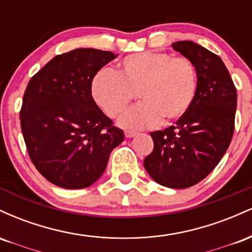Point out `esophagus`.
Returning a JSON list of instances; mask_svg holds the SVG:
<instances>
[{
	"instance_id": "1",
	"label": "esophagus",
	"mask_w": 252,
	"mask_h": 252,
	"mask_svg": "<svg viewBox=\"0 0 252 252\" xmlns=\"http://www.w3.org/2000/svg\"><path fill=\"white\" fill-rule=\"evenodd\" d=\"M124 135H126V138L134 137L136 135V131H132V130H126V131H124Z\"/></svg>"
}]
</instances>
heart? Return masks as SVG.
Returning a JSON list of instances; mask_svg holds the SVG:
<instances>
[{
  "label": "heart",
  "mask_w": 252,
  "mask_h": 252,
  "mask_svg": "<svg viewBox=\"0 0 252 252\" xmlns=\"http://www.w3.org/2000/svg\"><path fill=\"white\" fill-rule=\"evenodd\" d=\"M196 89L198 74L189 59L152 51L124 58L118 73L102 68L91 84L94 102L111 118L122 116L138 94L142 103L121 120L130 129L179 120L192 105Z\"/></svg>",
  "instance_id": "heart-1"
}]
</instances>
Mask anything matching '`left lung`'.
I'll use <instances>...</instances> for the list:
<instances>
[{
	"mask_svg": "<svg viewBox=\"0 0 252 252\" xmlns=\"http://www.w3.org/2000/svg\"><path fill=\"white\" fill-rule=\"evenodd\" d=\"M172 47L194 63L198 89L175 126L150 132L154 149L143 164L158 184L181 189L206 178L227 150L235 130L237 90L217 54L193 41Z\"/></svg>",
	"mask_w": 252,
	"mask_h": 252,
	"instance_id": "1",
	"label": "left lung"
}]
</instances>
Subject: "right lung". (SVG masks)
<instances>
[{
	"mask_svg": "<svg viewBox=\"0 0 252 252\" xmlns=\"http://www.w3.org/2000/svg\"><path fill=\"white\" fill-rule=\"evenodd\" d=\"M117 54L77 48L59 54L32 77L20 111L32 162L56 186L80 189L102 176L123 130L97 106L91 84Z\"/></svg>",
	"mask_w": 252,
	"mask_h": 252,
	"instance_id": "obj_1",
	"label": "right lung"
}]
</instances>
